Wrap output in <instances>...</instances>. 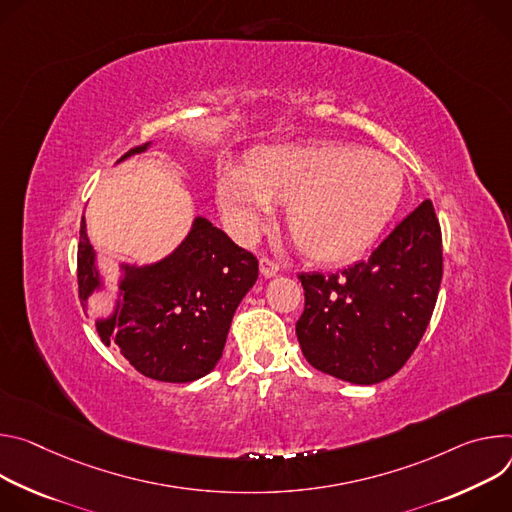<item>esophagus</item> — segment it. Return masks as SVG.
Listing matches in <instances>:
<instances>
[{
	"instance_id": "esophagus-1",
	"label": "esophagus",
	"mask_w": 512,
	"mask_h": 512,
	"mask_svg": "<svg viewBox=\"0 0 512 512\" xmlns=\"http://www.w3.org/2000/svg\"><path fill=\"white\" fill-rule=\"evenodd\" d=\"M260 272H262V276L270 278V276H274V274L278 272V264H276L274 260L262 256V258H260Z\"/></svg>"
}]
</instances>
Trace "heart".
<instances>
[{
  "label": "heart",
  "instance_id": "heart-1",
  "mask_svg": "<svg viewBox=\"0 0 512 512\" xmlns=\"http://www.w3.org/2000/svg\"><path fill=\"white\" fill-rule=\"evenodd\" d=\"M403 170L392 158L344 142L278 146L250 170L217 181L219 205L242 240H254L291 203L287 225L301 252L339 262L358 256L384 230L403 197Z\"/></svg>",
  "mask_w": 512,
  "mask_h": 512
}]
</instances>
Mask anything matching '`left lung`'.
<instances>
[{
  "label": "left lung",
  "instance_id": "obj_1",
  "mask_svg": "<svg viewBox=\"0 0 512 512\" xmlns=\"http://www.w3.org/2000/svg\"><path fill=\"white\" fill-rule=\"evenodd\" d=\"M443 274L441 227L421 201L380 246L335 274H299L297 337L307 362L335 378L376 384L399 372L429 325Z\"/></svg>",
  "mask_w": 512,
  "mask_h": 512
}]
</instances>
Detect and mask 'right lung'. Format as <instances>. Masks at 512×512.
I'll return each mask as SVG.
<instances>
[{
	"label": "right lung",
	"instance_id": "obj_1",
	"mask_svg": "<svg viewBox=\"0 0 512 512\" xmlns=\"http://www.w3.org/2000/svg\"><path fill=\"white\" fill-rule=\"evenodd\" d=\"M256 278V256L197 217L189 238L168 258L144 268L126 266L116 313L97 321V333L146 378L197 380L221 358L232 317ZM77 282L85 309L87 297L99 287L85 219L79 230Z\"/></svg>",
	"mask_w": 512,
	"mask_h": 512
}]
</instances>
